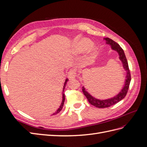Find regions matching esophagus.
Segmentation results:
<instances>
[{
  "mask_svg": "<svg viewBox=\"0 0 147 147\" xmlns=\"http://www.w3.org/2000/svg\"><path fill=\"white\" fill-rule=\"evenodd\" d=\"M68 75L69 77L70 78H75L77 76V72L76 71L74 70H71L68 72Z\"/></svg>",
  "mask_w": 147,
  "mask_h": 147,
  "instance_id": "esophagus-1",
  "label": "esophagus"
}]
</instances>
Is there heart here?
I'll use <instances>...</instances> for the list:
<instances>
[{
    "mask_svg": "<svg viewBox=\"0 0 147 147\" xmlns=\"http://www.w3.org/2000/svg\"><path fill=\"white\" fill-rule=\"evenodd\" d=\"M91 43H92V42L90 39L83 38V40H82L78 43L77 47H78V49L79 50H80V51L84 50H85V49H86L87 48L90 47L91 45ZM96 51H97V48L95 47H93L91 49L90 51H91V53L92 55H94V54H95V53L96 52Z\"/></svg>",
    "mask_w": 147,
    "mask_h": 147,
    "instance_id": "b5f03b06",
    "label": "heart"
}]
</instances>
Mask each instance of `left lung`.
<instances>
[{"label":"left lung","instance_id":"obj_1","mask_svg":"<svg viewBox=\"0 0 147 147\" xmlns=\"http://www.w3.org/2000/svg\"><path fill=\"white\" fill-rule=\"evenodd\" d=\"M104 40L106 41L107 44H109V45L111 46V48H112L113 50L116 51L118 53L119 58L121 61L124 69L125 70L126 72V76L125 82H124V85L123 88L121 89V90L120 91V92L117 95L112 97V98L107 99L100 100V99L95 98V97L92 96L90 93L86 91L85 88L83 86L82 88L83 92L84 95L86 96L88 102H90L91 105L96 107L97 108L109 107L115 105V104L118 103V102H119L120 100L123 99L127 94L131 80L130 70H129V69L126 57L125 54H124V51L121 48V47L119 45V44L114 42L113 40L110 39L109 38H105Z\"/></svg>","mask_w":147,"mask_h":147}]
</instances>
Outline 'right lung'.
<instances>
[{
	"label": "right lung",
	"instance_id": "right-lung-1",
	"mask_svg": "<svg viewBox=\"0 0 147 147\" xmlns=\"http://www.w3.org/2000/svg\"><path fill=\"white\" fill-rule=\"evenodd\" d=\"M67 81H68V79L67 78V79L65 80V82H64V84L63 90V100H62V102H61V105H60V107H59V108L56 110V112L55 113H53V115H56V114H57V113H59V112H61V111L62 109H63V106H64V101H65V94H64V89H65V85H66L67 82Z\"/></svg>",
	"mask_w": 147,
	"mask_h": 147
}]
</instances>
